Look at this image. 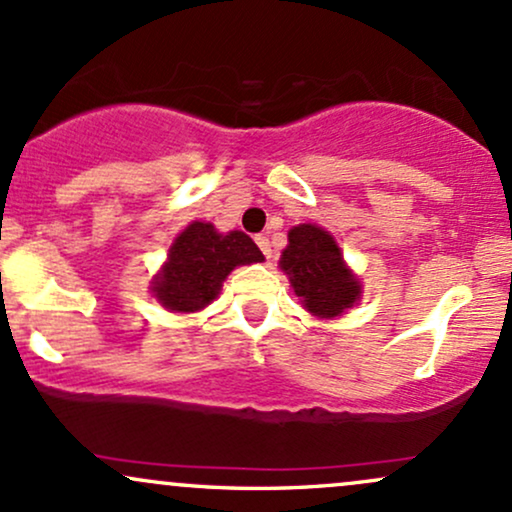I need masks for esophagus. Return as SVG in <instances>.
<instances>
[{
	"label": "esophagus",
	"mask_w": 512,
	"mask_h": 512,
	"mask_svg": "<svg viewBox=\"0 0 512 512\" xmlns=\"http://www.w3.org/2000/svg\"><path fill=\"white\" fill-rule=\"evenodd\" d=\"M255 243H257V248L262 250V255L269 260V257H272V245H269V238L267 236H257Z\"/></svg>",
	"instance_id": "esophagus-1"
}]
</instances>
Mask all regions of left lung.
<instances>
[{"label":"left lung","instance_id":"left-lung-1","mask_svg":"<svg viewBox=\"0 0 512 512\" xmlns=\"http://www.w3.org/2000/svg\"><path fill=\"white\" fill-rule=\"evenodd\" d=\"M279 267L303 308L315 317L344 315L361 298V281L346 267L337 240L315 223L291 228Z\"/></svg>","mask_w":512,"mask_h":512}]
</instances>
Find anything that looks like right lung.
I'll list each match as a JSON object with an SVG mask.
<instances>
[{
	"instance_id": "obj_1",
	"label": "right lung",
	"mask_w": 512,
	"mask_h": 512,
	"mask_svg": "<svg viewBox=\"0 0 512 512\" xmlns=\"http://www.w3.org/2000/svg\"><path fill=\"white\" fill-rule=\"evenodd\" d=\"M264 255L243 231L223 233L211 223L192 221L168 250V260L151 281L156 301L173 313H197L219 296L223 281L240 264Z\"/></svg>"
}]
</instances>
